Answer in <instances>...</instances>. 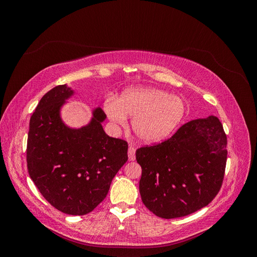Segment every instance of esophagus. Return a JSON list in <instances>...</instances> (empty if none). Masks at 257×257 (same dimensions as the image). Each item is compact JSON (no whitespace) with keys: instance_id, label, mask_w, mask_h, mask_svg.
I'll list each match as a JSON object with an SVG mask.
<instances>
[{"instance_id":"esophagus-1","label":"esophagus","mask_w":257,"mask_h":257,"mask_svg":"<svg viewBox=\"0 0 257 257\" xmlns=\"http://www.w3.org/2000/svg\"><path fill=\"white\" fill-rule=\"evenodd\" d=\"M135 151H136V149H135L133 146H130L128 147L127 154H128V160L130 161H134L135 160Z\"/></svg>"}]
</instances>
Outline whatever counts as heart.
I'll list each match as a JSON object with an SVG mask.
<instances>
[{
  "mask_svg": "<svg viewBox=\"0 0 257 257\" xmlns=\"http://www.w3.org/2000/svg\"><path fill=\"white\" fill-rule=\"evenodd\" d=\"M104 110L113 124L124 126L127 115L133 118L135 135L146 143L164 141L179 126L185 115L183 99L155 88H132L119 99L109 96Z\"/></svg>",
  "mask_w": 257,
  "mask_h": 257,
  "instance_id": "obj_1",
  "label": "heart"
}]
</instances>
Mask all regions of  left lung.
<instances>
[{"instance_id": "1", "label": "left lung", "mask_w": 257, "mask_h": 257, "mask_svg": "<svg viewBox=\"0 0 257 257\" xmlns=\"http://www.w3.org/2000/svg\"><path fill=\"white\" fill-rule=\"evenodd\" d=\"M227 137L214 115L192 120L167 141L139 148V192L144 205L163 219L189 215L219 193L227 160Z\"/></svg>"}]
</instances>
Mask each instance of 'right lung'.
I'll return each mask as SVG.
<instances>
[{
	"instance_id": "1",
	"label": "right lung",
	"mask_w": 257,
	"mask_h": 257,
	"mask_svg": "<svg viewBox=\"0 0 257 257\" xmlns=\"http://www.w3.org/2000/svg\"><path fill=\"white\" fill-rule=\"evenodd\" d=\"M74 94L66 84L42 97L30 119L27 145L29 175L44 198L61 212L83 215L97 207L115 174L127 161V143L109 137L106 114L96 108L88 125L66 126L60 116Z\"/></svg>"
}]
</instances>
